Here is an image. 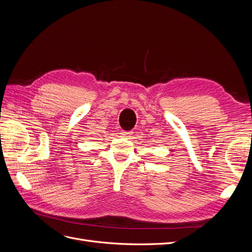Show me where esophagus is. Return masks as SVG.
Listing matches in <instances>:
<instances>
[{"mask_svg":"<svg viewBox=\"0 0 252 252\" xmlns=\"http://www.w3.org/2000/svg\"><path fill=\"white\" fill-rule=\"evenodd\" d=\"M121 135L124 137H130L132 135V131H121Z\"/></svg>","mask_w":252,"mask_h":252,"instance_id":"1","label":"esophagus"}]
</instances>
